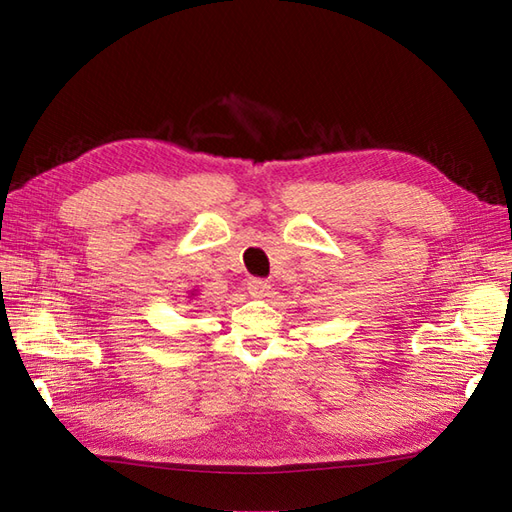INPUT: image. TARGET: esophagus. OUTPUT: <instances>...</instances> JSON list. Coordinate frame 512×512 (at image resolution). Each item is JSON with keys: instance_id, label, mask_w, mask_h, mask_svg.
Masks as SVG:
<instances>
[{"instance_id": "esophagus-1", "label": "esophagus", "mask_w": 512, "mask_h": 512, "mask_svg": "<svg viewBox=\"0 0 512 512\" xmlns=\"http://www.w3.org/2000/svg\"><path fill=\"white\" fill-rule=\"evenodd\" d=\"M268 289H270V283L264 281V279H251V281H248V294L255 296V298L266 296Z\"/></svg>"}]
</instances>
